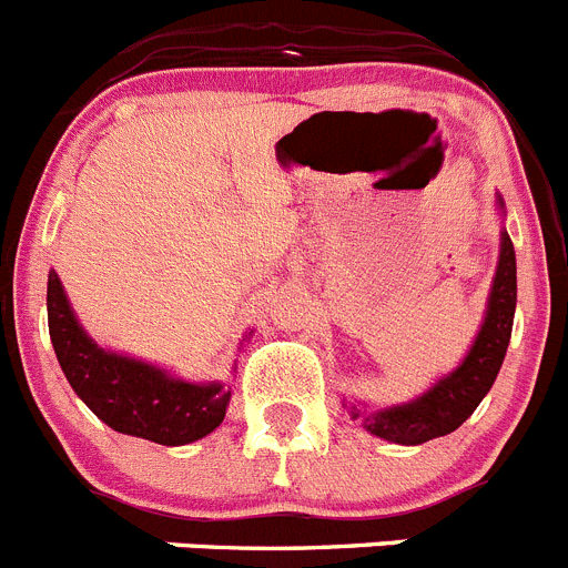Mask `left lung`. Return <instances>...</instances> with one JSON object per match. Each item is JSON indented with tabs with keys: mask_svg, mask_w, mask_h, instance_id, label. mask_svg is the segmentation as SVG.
<instances>
[{
	"mask_svg": "<svg viewBox=\"0 0 568 568\" xmlns=\"http://www.w3.org/2000/svg\"><path fill=\"white\" fill-rule=\"evenodd\" d=\"M495 201H498V212L504 217L507 214L504 197L495 195ZM515 303H518L515 248L507 229H500L498 265H495V277L493 285H489L487 311H484L481 328L475 334L464 359L449 373L438 376L427 390L418 393L410 402L387 407H367L365 402L342 398L345 410L371 436L385 438V442L393 444H405V447H416V444L458 430L473 416L475 407L481 405V398L487 396L500 365H504L509 336H513Z\"/></svg>",
	"mask_w": 568,
	"mask_h": 568,
	"instance_id": "1",
	"label": "left lung"
}]
</instances>
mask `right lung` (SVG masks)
Returning <instances> with one entry per match:
<instances>
[{"label": "right lung", "instance_id": "obj_1", "mask_svg": "<svg viewBox=\"0 0 568 568\" xmlns=\"http://www.w3.org/2000/svg\"><path fill=\"white\" fill-rule=\"evenodd\" d=\"M48 328L75 396L115 433L181 447L221 427L232 398L229 382H189L161 365L101 347L79 322L55 272L48 274ZM248 336L252 331L243 342Z\"/></svg>", "mask_w": 568, "mask_h": 568}]
</instances>
